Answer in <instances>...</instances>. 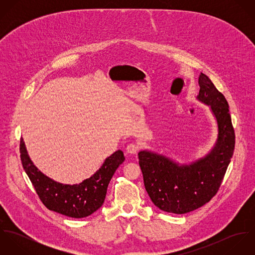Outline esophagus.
<instances>
[{
  "instance_id": "esophagus-1",
  "label": "esophagus",
  "mask_w": 255,
  "mask_h": 255,
  "mask_svg": "<svg viewBox=\"0 0 255 255\" xmlns=\"http://www.w3.org/2000/svg\"><path fill=\"white\" fill-rule=\"evenodd\" d=\"M138 149H139V146L135 143H129L127 146V152L129 154H136Z\"/></svg>"
}]
</instances>
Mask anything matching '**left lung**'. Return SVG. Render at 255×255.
I'll return each instance as SVG.
<instances>
[{
  "label": "left lung",
  "mask_w": 255,
  "mask_h": 255,
  "mask_svg": "<svg viewBox=\"0 0 255 255\" xmlns=\"http://www.w3.org/2000/svg\"><path fill=\"white\" fill-rule=\"evenodd\" d=\"M198 83L197 99L210 106L218 125V138L212 150L189 165L147 150L138 153L149 197L169 213H188L209 202L218 191L235 149V130L225 96L204 73H200Z\"/></svg>",
  "instance_id": "obj_1"
}]
</instances>
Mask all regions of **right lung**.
<instances>
[{"instance_id": "add662e5", "label": "right lung", "mask_w": 255, "mask_h": 255, "mask_svg": "<svg viewBox=\"0 0 255 255\" xmlns=\"http://www.w3.org/2000/svg\"><path fill=\"white\" fill-rule=\"evenodd\" d=\"M19 152L22 167L42 203L49 210L72 218L87 217L103 205L110 181L118 167L125 161L123 151L118 150L106 158L93 176L78 184L71 185L55 182L42 174L30 160L22 138Z\"/></svg>"}]
</instances>
